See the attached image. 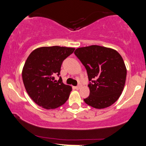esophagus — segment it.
Segmentation results:
<instances>
[{"label": "esophagus", "instance_id": "esophagus-1", "mask_svg": "<svg viewBox=\"0 0 146 146\" xmlns=\"http://www.w3.org/2000/svg\"><path fill=\"white\" fill-rule=\"evenodd\" d=\"M82 87V84L81 83H79V84L78 85V86H75V88H76V89H80V88H81Z\"/></svg>", "mask_w": 146, "mask_h": 146}]
</instances>
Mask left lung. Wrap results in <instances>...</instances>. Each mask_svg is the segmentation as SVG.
I'll use <instances>...</instances> for the list:
<instances>
[{"mask_svg": "<svg viewBox=\"0 0 146 146\" xmlns=\"http://www.w3.org/2000/svg\"><path fill=\"white\" fill-rule=\"evenodd\" d=\"M86 68L90 95L84 101L95 108H104L118 100L124 87L126 68L119 53L98 45L78 48L74 52Z\"/></svg>", "mask_w": 146, "mask_h": 146, "instance_id": "1", "label": "left lung"}]
</instances>
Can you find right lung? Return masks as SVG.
<instances>
[{
  "label": "right lung",
  "mask_w": 146,
  "mask_h": 146,
  "mask_svg": "<svg viewBox=\"0 0 146 146\" xmlns=\"http://www.w3.org/2000/svg\"><path fill=\"white\" fill-rule=\"evenodd\" d=\"M74 48L44 46L30 53L23 69V83L35 103L46 109L63 105L69 97L71 87L63 84L60 75L62 64ZM60 78L57 81L54 76Z\"/></svg>",
  "instance_id": "right-lung-1"
}]
</instances>
